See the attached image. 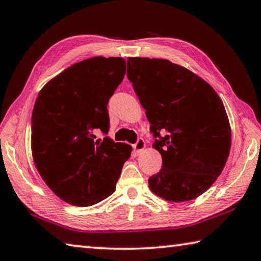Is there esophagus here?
<instances>
[{
    "mask_svg": "<svg viewBox=\"0 0 261 261\" xmlns=\"http://www.w3.org/2000/svg\"><path fill=\"white\" fill-rule=\"evenodd\" d=\"M146 146V144H145V140L143 138H139L137 140V143L134 145V151L136 154H139L143 149Z\"/></svg>",
    "mask_w": 261,
    "mask_h": 261,
    "instance_id": "obj_1",
    "label": "esophagus"
}]
</instances>
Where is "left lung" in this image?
Wrapping results in <instances>:
<instances>
[{"label":"left lung","mask_w":261,"mask_h":261,"mask_svg":"<svg viewBox=\"0 0 261 261\" xmlns=\"http://www.w3.org/2000/svg\"><path fill=\"white\" fill-rule=\"evenodd\" d=\"M126 65L162 156L149 189L169 201L199 197L222 173L230 151L222 101L204 79L168 60L129 57Z\"/></svg>","instance_id":"obj_1"}]
</instances>
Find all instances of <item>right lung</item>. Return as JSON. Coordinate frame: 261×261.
Returning a JSON list of instances; mask_svg holds the SVG:
<instances>
[{
    "label": "right lung",
    "instance_id": "right-lung-1",
    "mask_svg": "<svg viewBox=\"0 0 261 261\" xmlns=\"http://www.w3.org/2000/svg\"><path fill=\"white\" fill-rule=\"evenodd\" d=\"M124 74L121 57H92L53 78L35 100L31 122L35 167L68 204H98L116 190L131 146L107 136V106ZM96 129L103 140H95Z\"/></svg>",
    "mask_w": 261,
    "mask_h": 261
}]
</instances>
